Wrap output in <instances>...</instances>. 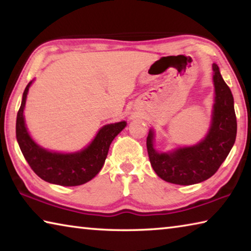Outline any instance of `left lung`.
<instances>
[{"mask_svg": "<svg viewBox=\"0 0 251 251\" xmlns=\"http://www.w3.org/2000/svg\"><path fill=\"white\" fill-rule=\"evenodd\" d=\"M215 105L212 124L207 137L196 146L159 154L152 147V131L147 136L148 156L161 179L177 185H193L210 178L227 158L236 141L237 120L230 88L214 64Z\"/></svg>", "mask_w": 251, "mask_h": 251, "instance_id": "obj_1", "label": "left lung"}]
</instances>
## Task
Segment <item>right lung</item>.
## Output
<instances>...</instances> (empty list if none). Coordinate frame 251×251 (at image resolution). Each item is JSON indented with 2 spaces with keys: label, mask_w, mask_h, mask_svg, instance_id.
Masks as SVG:
<instances>
[{
  "label": "right lung",
  "mask_w": 251,
  "mask_h": 251,
  "mask_svg": "<svg viewBox=\"0 0 251 251\" xmlns=\"http://www.w3.org/2000/svg\"><path fill=\"white\" fill-rule=\"evenodd\" d=\"M27 84L16 117V139L24 158L42 179L61 186H78L90 181L103 167L110 143L126 126V122L104 126L91 145L75 154H57L41 148L32 141L26 130L23 110L26 101Z\"/></svg>",
  "instance_id": "obj_1"
}]
</instances>
